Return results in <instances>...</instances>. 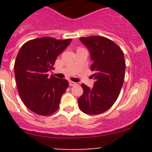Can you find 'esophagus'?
Returning <instances> with one entry per match:
<instances>
[{
    "label": "esophagus",
    "instance_id": "obj_1",
    "mask_svg": "<svg viewBox=\"0 0 152 152\" xmlns=\"http://www.w3.org/2000/svg\"><path fill=\"white\" fill-rule=\"evenodd\" d=\"M69 85H70V86H75L77 85V83H76V82H72V81H70V82H69Z\"/></svg>",
    "mask_w": 152,
    "mask_h": 152
}]
</instances>
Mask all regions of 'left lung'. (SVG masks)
Listing matches in <instances>:
<instances>
[{
	"label": "left lung",
	"instance_id": "1",
	"mask_svg": "<svg viewBox=\"0 0 152 152\" xmlns=\"http://www.w3.org/2000/svg\"><path fill=\"white\" fill-rule=\"evenodd\" d=\"M88 48L93 61L94 87L82 84L83 94L78 99L80 110L88 115H99L114 104L120 94L125 76L126 62L123 50L113 40L102 36L81 37Z\"/></svg>",
	"mask_w": 152,
	"mask_h": 152
}]
</instances>
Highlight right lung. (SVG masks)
Listing matches in <instances>:
<instances>
[{"label":"right lung","instance_id":"add662e5","mask_svg":"<svg viewBox=\"0 0 152 152\" xmlns=\"http://www.w3.org/2000/svg\"><path fill=\"white\" fill-rule=\"evenodd\" d=\"M71 40L36 38L24 43L18 52L14 66L18 93L26 107L36 114L50 115L59 109L68 82L48 76V72Z\"/></svg>","mask_w":152,"mask_h":152}]
</instances>
